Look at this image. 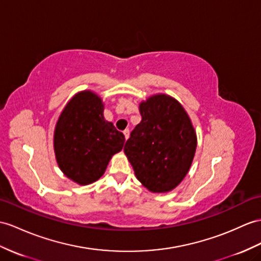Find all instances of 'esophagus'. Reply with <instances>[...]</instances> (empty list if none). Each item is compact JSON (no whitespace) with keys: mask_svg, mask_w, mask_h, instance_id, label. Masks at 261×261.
Masks as SVG:
<instances>
[{"mask_svg":"<svg viewBox=\"0 0 261 261\" xmlns=\"http://www.w3.org/2000/svg\"><path fill=\"white\" fill-rule=\"evenodd\" d=\"M123 134H124V136H125V139L127 141V139H128V137H129V129H125V130L123 132Z\"/></svg>","mask_w":261,"mask_h":261,"instance_id":"1","label":"esophagus"}]
</instances>
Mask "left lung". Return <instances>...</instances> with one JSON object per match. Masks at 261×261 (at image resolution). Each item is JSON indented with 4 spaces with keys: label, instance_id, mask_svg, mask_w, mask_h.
Wrapping results in <instances>:
<instances>
[{
    "label": "left lung",
    "instance_id": "1",
    "mask_svg": "<svg viewBox=\"0 0 261 261\" xmlns=\"http://www.w3.org/2000/svg\"><path fill=\"white\" fill-rule=\"evenodd\" d=\"M141 123L124 151L137 179L152 193H167L185 178L197 147L196 133L175 98L157 94L139 104Z\"/></svg>",
    "mask_w": 261,
    "mask_h": 261
}]
</instances>
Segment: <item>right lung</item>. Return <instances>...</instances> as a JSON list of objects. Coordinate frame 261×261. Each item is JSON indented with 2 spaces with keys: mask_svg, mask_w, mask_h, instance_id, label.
<instances>
[{
  "mask_svg": "<svg viewBox=\"0 0 261 261\" xmlns=\"http://www.w3.org/2000/svg\"><path fill=\"white\" fill-rule=\"evenodd\" d=\"M101 98L83 91L68 101L54 130V151L61 170L69 179L88 185L99 179L113 155L125 143L123 133L103 115Z\"/></svg>",
  "mask_w": 261,
  "mask_h": 261,
  "instance_id": "obj_1",
  "label": "right lung"
}]
</instances>
